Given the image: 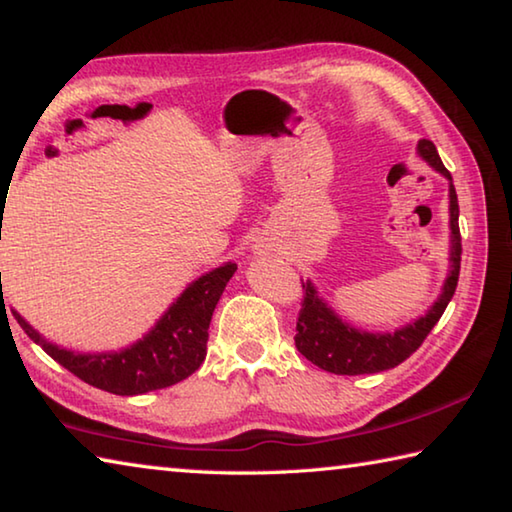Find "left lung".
I'll return each instance as SVG.
<instances>
[{
	"instance_id": "left-lung-1",
	"label": "left lung",
	"mask_w": 512,
	"mask_h": 512,
	"mask_svg": "<svg viewBox=\"0 0 512 512\" xmlns=\"http://www.w3.org/2000/svg\"><path fill=\"white\" fill-rule=\"evenodd\" d=\"M418 151L433 169L452 180L431 140H420ZM449 223H452V271L447 275L445 289L427 314L420 320L397 329L393 334H368L341 323L332 309L318 298L311 282H302V302L296 323V348L314 366L334 375H370V372L391 370L400 366L427 339L433 325L452 300L458 273H461V230H458V198L454 185H449Z\"/></svg>"
}]
</instances>
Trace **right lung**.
Wrapping results in <instances>:
<instances>
[{
  "instance_id": "right-lung-1",
  "label": "right lung",
  "mask_w": 512,
  "mask_h": 512,
  "mask_svg": "<svg viewBox=\"0 0 512 512\" xmlns=\"http://www.w3.org/2000/svg\"><path fill=\"white\" fill-rule=\"evenodd\" d=\"M235 271L237 264L228 262L198 277L173 302L151 334L117 354H74L60 350L42 339L20 314L13 311V316L31 341H36L51 359L85 384L112 395H142L178 384L201 368L207 354L212 311Z\"/></svg>"
}]
</instances>
